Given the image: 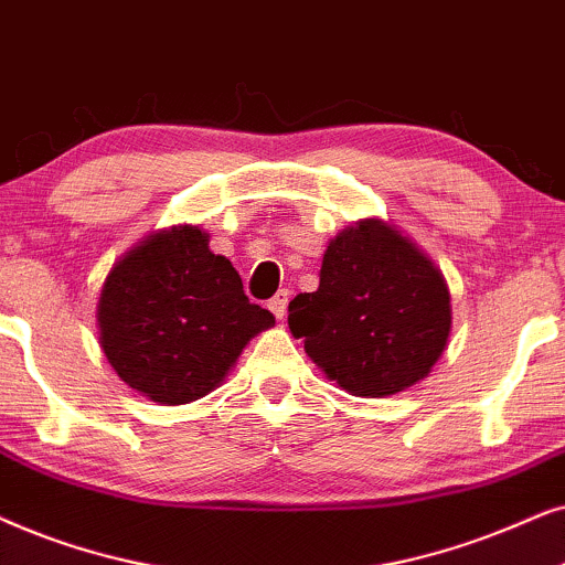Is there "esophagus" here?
<instances>
[{"label":"esophagus","instance_id":"1","mask_svg":"<svg viewBox=\"0 0 565 565\" xmlns=\"http://www.w3.org/2000/svg\"><path fill=\"white\" fill-rule=\"evenodd\" d=\"M287 305H289V291L287 289H281L276 297L268 299V310L274 312L278 320H284V315H287Z\"/></svg>","mask_w":565,"mask_h":565}]
</instances>
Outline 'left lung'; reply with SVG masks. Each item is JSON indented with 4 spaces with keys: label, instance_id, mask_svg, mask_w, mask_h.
Segmentation results:
<instances>
[{
    "label": "left lung",
    "instance_id": "8db88e82",
    "mask_svg": "<svg viewBox=\"0 0 565 565\" xmlns=\"http://www.w3.org/2000/svg\"><path fill=\"white\" fill-rule=\"evenodd\" d=\"M289 328L338 387L382 397L431 372L447 349L452 305L441 270L408 237L364 220L330 239L320 287L291 299Z\"/></svg>",
    "mask_w": 565,
    "mask_h": 565
}]
</instances>
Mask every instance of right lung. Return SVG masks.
<instances>
[{"mask_svg":"<svg viewBox=\"0 0 565 565\" xmlns=\"http://www.w3.org/2000/svg\"><path fill=\"white\" fill-rule=\"evenodd\" d=\"M204 230L149 235L110 268L97 302L100 345L126 385L164 405L220 387L253 335L274 326Z\"/></svg>","mask_w":565,"mask_h":565,"instance_id":"obj_1","label":"right lung"}]
</instances>
